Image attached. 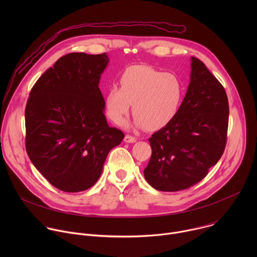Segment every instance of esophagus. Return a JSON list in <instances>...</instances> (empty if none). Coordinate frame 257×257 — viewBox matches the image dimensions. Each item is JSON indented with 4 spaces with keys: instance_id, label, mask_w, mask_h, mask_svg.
<instances>
[{
    "instance_id": "34e87169",
    "label": "esophagus",
    "mask_w": 257,
    "mask_h": 257,
    "mask_svg": "<svg viewBox=\"0 0 257 257\" xmlns=\"http://www.w3.org/2000/svg\"><path fill=\"white\" fill-rule=\"evenodd\" d=\"M124 141L127 143H134L137 141V138L134 136H131V135H126L124 138Z\"/></svg>"
}]
</instances>
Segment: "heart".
Returning a JSON list of instances; mask_svg holds the SVG:
<instances>
[{"label":"heart","mask_w":257,"mask_h":257,"mask_svg":"<svg viewBox=\"0 0 257 257\" xmlns=\"http://www.w3.org/2000/svg\"><path fill=\"white\" fill-rule=\"evenodd\" d=\"M119 82L120 88L113 85L104 95L106 115L115 124L125 123L131 104L140 128L160 130L177 118L185 88L176 74L137 65L126 69Z\"/></svg>","instance_id":"1"}]
</instances>
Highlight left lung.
<instances>
[{
  "label": "left lung",
  "mask_w": 257,
  "mask_h": 257,
  "mask_svg": "<svg viewBox=\"0 0 257 257\" xmlns=\"http://www.w3.org/2000/svg\"><path fill=\"white\" fill-rule=\"evenodd\" d=\"M228 123L225 88L200 60L191 57L190 83L177 118L149 139L153 153L145 180L167 192L195 185L223 156Z\"/></svg>",
  "instance_id": "1"
}]
</instances>
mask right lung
Segmentation results:
<instances>
[{
    "label": "right lung",
    "instance_id": "obj_1",
    "mask_svg": "<svg viewBox=\"0 0 257 257\" xmlns=\"http://www.w3.org/2000/svg\"><path fill=\"white\" fill-rule=\"evenodd\" d=\"M105 53L61 57L35 82L25 107V148L56 188L84 191L98 180L107 154L124 133L108 127L98 88Z\"/></svg>",
    "mask_w": 257,
    "mask_h": 257
}]
</instances>
